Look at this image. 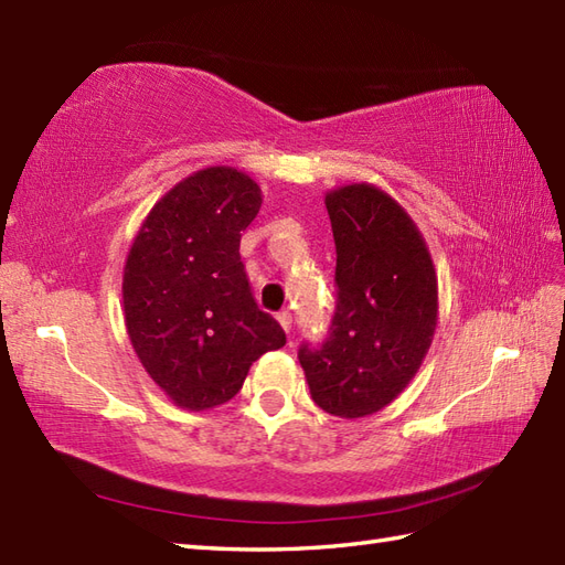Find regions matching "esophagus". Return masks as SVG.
<instances>
[{"mask_svg":"<svg viewBox=\"0 0 565 565\" xmlns=\"http://www.w3.org/2000/svg\"><path fill=\"white\" fill-rule=\"evenodd\" d=\"M276 320H279V326L286 330V332H291V313H289V310H284V313H279V316H276Z\"/></svg>","mask_w":565,"mask_h":565,"instance_id":"esophagus-1","label":"esophagus"}]
</instances>
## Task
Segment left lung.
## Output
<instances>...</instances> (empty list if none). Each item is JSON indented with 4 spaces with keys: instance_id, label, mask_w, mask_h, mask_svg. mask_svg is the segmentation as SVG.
Wrapping results in <instances>:
<instances>
[{
    "instance_id": "obj_1",
    "label": "left lung",
    "mask_w": 565,
    "mask_h": 565,
    "mask_svg": "<svg viewBox=\"0 0 565 565\" xmlns=\"http://www.w3.org/2000/svg\"><path fill=\"white\" fill-rule=\"evenodd\" d=\"M338 310L320 350L301 347L310 398L356 419L383 411L423 366L439 320L437 271L423 233L381 186L330 189Z\"/></svg>"
}]
</instances>
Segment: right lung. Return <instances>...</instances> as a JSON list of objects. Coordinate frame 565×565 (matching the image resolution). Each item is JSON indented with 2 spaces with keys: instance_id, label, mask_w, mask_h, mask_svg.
Here are the masks:
<instances>
[{
  "instance_id": "add662e5",
  "label": "right lung",
  "mask_w": 565,
  "mask_h": 565,
  "mask_svg": "<svg viewBox=\"0 0 565 565\" xmlns=\"http://www.w3.org/2000/svg\"><path fill=\"white\" fill-rule=\"evenodd\" d=\"M262 189L227 164L184 177L154 203L124 264V320L142 369L191 413L243 388L252 362L286 334L249 294L239 237Z\"/></svg>"
}]
</instances>
